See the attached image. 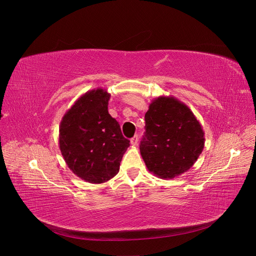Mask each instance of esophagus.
Returning a JSON list of instances; mask_svg holds the SVG:
<instances>
[{
  "label": "esophagus",
  "mask_w": 256,
  "mask_h": 256,
  "mask_svg": "<svg viewBox=\"0 0 256 256\" xmlns=\"http://www.w3.org/2000/svg\"><path fill=\"white\" fill-rule=\"evenodd\" d=\"M138 136H134V138H131V140H130L131 145H132V146H136V145H138Z\"/></svg>",
  "instance_id": "34e87169"
}]
</instances>
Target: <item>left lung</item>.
I'll return each mask as SVG.
<instances>
[{
    "label": "left lung",
    "instance_id": "obj_1",
    "mask_svg": "<svg viewBox=\"0 0 256 256\" xmlns=\"http://www.w3.org/2000/svg\"><path fill=\"white\" fill-rule=\"evenodd\" d=\"M140 152L147 170L172 180L196 164L202 154L204 131L189 106L173 96L154 98L145 113Z\"/></svg>",
    "mask_w": 256,
    "mask_h": 256
}]
</instances>
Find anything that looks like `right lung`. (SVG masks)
Segmentation results:
<instances>
[{
	"label": "right lung",
	"instance_id": "add662e5",
	"mask_svg": "<svg viewBox=\"0 0 256 256\" xmlns=\"http://www.w3.org/2000/svg\"><path fill=\"white\" fill-rule=\"evenodd\" d=\"M111 95L104 88L83 94L62 118L58 143L68 168L90 184L110 180L120 171L130 141L109 114Z\"/></svg>",
	"mask_w": 256,
	"mask_h": 256
}]
</instances>
